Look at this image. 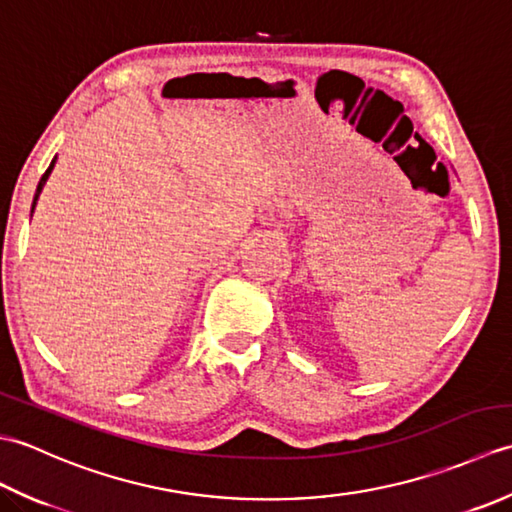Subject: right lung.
Returning <instances> with one entry per match:
<instances>
[{"instance_id": "add662e5", "label": "right lung", "mask_w": 512, "mask_h": 512, "mask_svg": "<svg viewBox=\"0 0 512 512\" xmlns=\"http://www.w3.org/2000/svg\"><path fill=\"white\" fill-rule=\"evenodd\" d=\"M54 162H57V156L52 158V162H50V167L46 169V173H43L41 176V180H39V184H37V191H35V200H32V209H30V217H32V213H35V206H37V200H39V195H41V191H43V184L48 182V176L52 173V169H54Z\"/></svg>"}]
</instances>
